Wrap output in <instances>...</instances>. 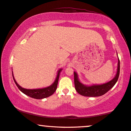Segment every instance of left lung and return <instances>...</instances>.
Here are the masks:
<instances>
[{"instance_id":"left-lung-1","label":"left lung","mask_w":131,"mask_h":131,"mask_svg":"<svg viewBox=\"0 0 131 131\" xmlns=\"http://www.w3.org/2000/svg\"><path fill=\"white\" fill-rule=\"evenodd\" d=\"M120 74V60L119 59L118 60V67L117 72L116 75L110 81L108 82L105 84H103L101 85H93V86H86L83 85L79 81L78 79L77 74L75 72H74V84L75 88L77 92L80 95L85 96H91L96 97L102 96L109 91L115 84L117 81L118 77Z\"/></svg>"}]
</instances>
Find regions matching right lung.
I'll list each match as a JSON object with an SVG mask.
<instances>
[{
    "mask_svg": "<svg viewBox=\"0 0 131 131\" xmlns=\"http://www.w3.org/2000/svg\"><path fill=\"white\" fill-rule=\"evenodd\" d=\"M62 69H60L58 73H57V77L56 78L55 81L54 82V83L51 86H50L48 88H43V89H24L21 88V87L19 86V85L17 84V83L15 81L14 78L13 74V79L14 80V82L15 84L17 85V86L18 87V88L20 89L21 91L23 93L25 94V95L29 96L31 97H33V98L35 99H43L45 98V97H47L53 95V94L54 93L56 90L57 87V83H58L59 81V74H60V72Z\"/></svg>",
    "mask_w": 131,
    "mask_h": 131,
    "instance_id": "right-lung-1",
    "label": "right lung"
}]
</instances>
